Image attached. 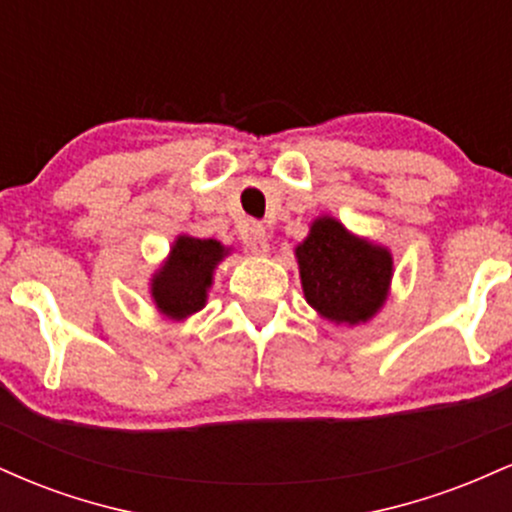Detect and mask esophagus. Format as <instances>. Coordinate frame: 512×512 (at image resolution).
Here are the masks:
<instances>
[{
	"label": "esophagus",
	"instance_id": "esophagus-1",
	"mask_svg": "<svg viewBox=\"0 0 512 512\" xmlns=\"http://www.w3.org/2000/svg\"><path fill=\"white\" fill-rule=\"evenodd\" d=\"M243 240L245 248H248L252 255H267L269 252V233L262 223H252Z\"/></svg>",
	"mask_w": 512,
	"mask_h": 512
}]
</instances>
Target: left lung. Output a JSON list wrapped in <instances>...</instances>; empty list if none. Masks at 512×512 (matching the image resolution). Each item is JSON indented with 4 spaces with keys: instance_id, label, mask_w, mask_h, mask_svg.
I'll list each match as a JSON object with an SVG mask.
<instances>
[{
    "instance_id": "8db88e82",
    "label": "left lung",
    "mask_w": 512,
    "mask_h": 512,
    "mask_svg": "<svg viewBox=\"0 0 512 512\" xmlns=\"http://www.w3.org/2000/svg\"><path fill=\"white\" fill-rule=\"evenodd\" d=\"M293 255L305 301L322 320L356 327L387 303L395 274L390 248L356 236L334 216H317Z\"/></svg>"
}]
</instances>
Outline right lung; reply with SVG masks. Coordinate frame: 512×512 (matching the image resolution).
Listing matches in <instances>:
<instances>
[{"instance_id":"obj_1","label":"right lung","mask_w":512,"mask_h":512,"mask_svg":"<svg viewBox=\"0 0 512 512\" xmlns=\"http://www.w3.org/2000/svg\"><path fill=\"white\" fill-rule=\"evenodd\" d=\"M231 255V248L214 238L180 233L170 245L161 267L151 274L149 293L156 310L173 322H182L207 305L216 267Z\"/></svg>"}]
</instances>
